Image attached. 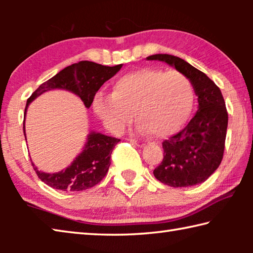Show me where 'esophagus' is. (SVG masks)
I'll return each instance as SVG.
<instances>
[{
	"label": "esophagus",
	"mask_w": 253,
	"mask_h": 253,
	"mask_svg": "<svg viewBox=\"0 0 253 253\" xmlns=\"http://www.w3.org/2000/svg\"><path fill=\"white\" fill-rule=\"evenodd\" d=\"M130 143L132 145H136V146H138V147H144V145H145L143 142H140V140H137V139H130Z\"/></svg>",
	"instance_id": "34e87169"
}]
</instances>
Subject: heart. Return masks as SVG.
I'll return each instance as SVG.
<instances>
[{
    "mask_svg": "<svg viewBox=\"0 0 253 253\" xmlns=\"http://www.w3.org/2000/svg\"><path fill=\"white\" fill-rule=\"evenodd\" d=\"M193 104V85L185 75L145 68L115 81L111 96L97 93L92 108L111 132H122L136 115L140 131L165 138L185 125Z\"/></svg>",
    "mask_w": 253,
    "mask_h": 253,
    "instance_id": "obj_1",
    "label": "heart"
}]
</instances>
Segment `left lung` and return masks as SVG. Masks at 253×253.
I'll list each match as a JSON object with an SVG mask.
<instances>
[{"label": "left lung", "instance_id": "8db88e82", "mask_svg": "<svg viewBox=\"0 0 253 253\" xmlns=\"http://www.w3.org/2000/svg\"><path fill=\"white\" fill-rule=\"evenodd\" d=\"M147 60L166 62L190 79L198 96V111L178 134L163 142L164 158L154 169L158 181L187 187L207 181L223 158L228 111L220 88L204 74L172 54H153Z\"/></svg>", "mask_w": 253, "mask_h": 253}]
</instances>
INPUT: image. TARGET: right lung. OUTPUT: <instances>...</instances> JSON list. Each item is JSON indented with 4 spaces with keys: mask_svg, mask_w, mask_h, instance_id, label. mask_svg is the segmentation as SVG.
I'll use <instances>...</instances> for the list:
<instances>
[{
    "mask_svg": "<svg viewBox=\"0 0 253 253\" xmlns=\"http://www.w3.org/2000/svg\"><path fill=\"white\" fill-rule=\"evenodd\" d=\"M123 65L107 67L91 61H80L65 68L48 81L42 84L34 91L27 101L24 110L23 132L25 136V115L29 105L49 90L63 89L78 96L89 108L99 88L107 80L114 77L122 69ZM121 139L106 136L101 132L90 131L83 152L77 156L74 162L57 173H45L38 169L32 163V166L39 178L46 185L61 191H84L95 186L108 172L110 166V156L114 147Z\"/></svg>",
    "mask_w": 253,
    "mask_h": 253,
    "instance_id": "right-lung-1",
    "label": "right lung"
}]
</instances>
